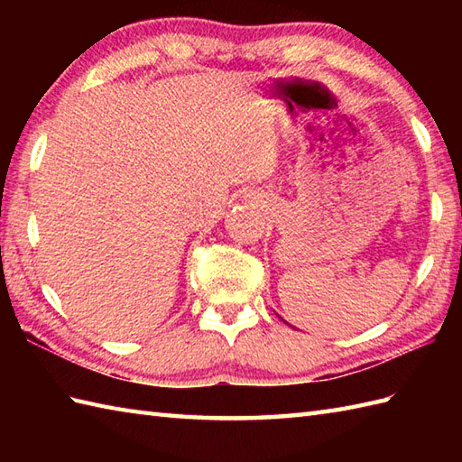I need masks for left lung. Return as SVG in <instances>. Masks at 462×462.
<instances>
[{
	"instance_id": "obj_1",
	"label": "left lung",
	"mask_w": 462,
	"mask_h": 462,
	"mask_svg": "<svg viewBox=\"0 0 462 462\" xmlns=\"http://www.w3.org/2000/svg\"><path fill=\"white\" fill-rule=\"evenodd\" d=\"M286 323H288V321H286Z\"/></svg>"
}]
</instances>
